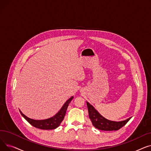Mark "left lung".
I'll list each match as a JSON object with an SVG mask.
<instances>
[{
    "mask_svg": "<svg viewBox=\"0 0 151 151\" xmlns=\"http://www.w3.org/2000/svg\"><path fill=\"white\" fill-rule=\"evenodd\" d=\"M86 104L88 108L89 116L93 125L96 129L100 130H118L127 123L132 118L129 117L127 119L119 122L109 121L106 119L104 117H103L89 102L86 101Z\"/></svg>",
    "mask_w": 151,
    "mask_h": 151,
    "instance_id": "left-lung-1",
    "label": "left lung"
}]
</instances>
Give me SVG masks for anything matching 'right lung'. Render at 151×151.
Segmentation results:
<instances>
[{"label":"right lung","instance_id":"add662e5","mask_svg":"<svg viewBox=\"0 0 151 151\" xmlns=\"http://www.w3.org/2000/svg\"><path fill=\"white\" fill-rule=\"evenodd\" d=\"M73 97H70L62 106L59 112L54 115L53 117H51L49 119L44 120H34L32 119H30L26 116L21 111L19 110L21 114L23 116V117L32 126L35 127L36 128L40 129L42 130H52L56 129L60 125V123L64 119L67 108L70 101L72 100Z\"/></svg>","mask_w":151,"mask_h":151}]
</instances>
